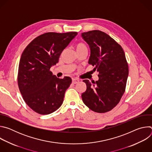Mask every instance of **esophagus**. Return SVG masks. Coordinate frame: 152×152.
Instances as JSON below:
<instances>
[{
	"instance_id": "obj_1",
	"label": "esophagus",
	"mask_w": 152,
	"mask_h": 152,
	"mask_svg": "<svg viewBox=\"0 0 152 152\" xmlns=\"http://www.w3.org/2000/svg\"><path fill=\"white\" fill-rule=\"evenodd\" d=\"M79 82V80L75 78V79H72V83H73V84H76V83H78Z\"/></svg>"
}]
</instances>
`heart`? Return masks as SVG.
<instances>
[{
    "label": "heart",
    "mask_w": 152,
    "mask_h": 152,
    "mask_svg": "<svg viewBox=\"0 0 152 152\" xmlns=\"http://www.w3.org/2000/svg\"><path fill=\"white\" fill-rule=\"evenodd\" d=\"M76 51H79L83 49H87V47H86V46L84 44V43L80 42V43H78L77 45H76Z\"/></svg>",
    "instance_id": "b5f03b06"
}]
</instances>
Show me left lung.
<instances>
[{"label": "left lung", "mask_w": 152, "mask_h": 152, "mask_svg": "<svg viewBox=\"0 0 152 152\" xmlns=\"http://www.w3.org/2000/svg\"><path fill=\"white\" fill-rule=\"evenodd\" d=\"M90 49L88 64L99 73V80H83L86 91L82 94L85 104L94 112L111 111L119 103L125 91L129 75L123 49L110 35L98 30L82 33Z\"/></svg>", "instance_id": "left-lung-1"}]
</instances>
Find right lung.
<instances>
[{
	"label": "right lung",
	"instance_id": "add662e5",
	"mask_svg": "<svg viewBox=\"0 0 152 152\" xmlns=\"http://www.w3.org/2000/svg\"><path fill=\"white\" fill-rule=\"evenodd\" d=\"M77 35L76 32L45 33L33 39L23 52L18 85L25 102L35 113L49 114L62 104L72 79H59L50 69L58 62L62 52Z\"/></svg>",
	"mask_w": 152,
	"mask_h": 152
}]
</instances>
